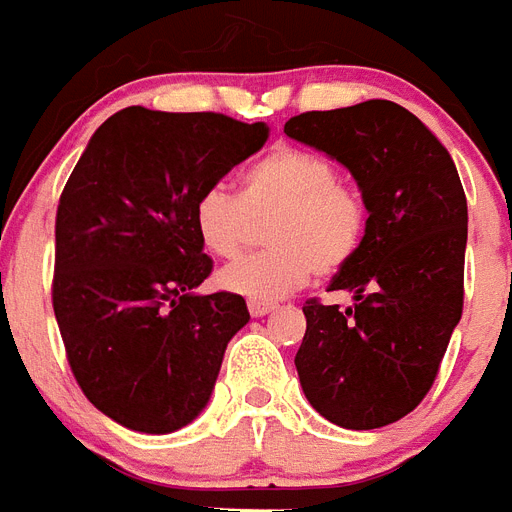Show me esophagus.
<instances>
[{
  "label": "esophagus",
  "instance_id": "34e87169",
  "mask_svg": "<svg viewBox=\"0 0 512 512\" xmlns=\"http://www.w3.org/2000/svg\"><path fill=\"white\" fill-rule=\"evenodd\" d=\"M274 303L269 301H248V311H251V316H266L269 311H274Z\"/></svg>",
  "mask_w": 512,
  "mask_h": 512
}]
</instances>
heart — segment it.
I'll return each mask as SVG.
<instances>
[{"label": "heart", "instance_id": "heart-1", "mask_svg": "<svg viewBox=\"0 0 512 512\" xmlns=\"http://www.w3.org/2000/svg\"><path fill=\"white\" fill-rule=\"evenodd\" d=\"M266 219L272 248L219 274V285L251 301H277L314 274L345 269L369 230V204L327 156L277 146L240 175L238 196L209 188L193 206L198 243L222 261L240 259Z\"/></svg>", "mask_w": 512, "mask_h": 512}]
</instances>
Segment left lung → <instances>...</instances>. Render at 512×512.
Returning <instances> with one entry per match:
<instances>
[{"label": "left lung", "mask_w": 512, "mask_h": 512, "mask_svg": "<svg viewBox=\"0 0 512 512\" xmlns=\"http://www.w3.org/2000/svg\"><path fill=\"white\" fill-rule=\"evenodd\" d=\"M285 133L345 164L369 204L361 251L329 282L353 303L303 306V392L342 429L395 424L432 390L463 314L468 204L458 170L395 101L303 112Z\"/></svg>", "instance_id": "8db88e82"}]
</instances>
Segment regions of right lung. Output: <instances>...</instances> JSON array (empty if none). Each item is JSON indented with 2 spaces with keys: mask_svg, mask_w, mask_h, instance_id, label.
Masks as SVG:
<instances>
[{
  "mask_svg": "<svg viewBox=\"0 0 512 512\" xmlns=\"http://www.w3.org/2000/svg\"><path fill=\"white\" fill-rule=\"evenodd\" d=\"M266 135L227 114L128 107L96 130L59 196L52 306L67 363L133 432L170 434L204 411L251 319L240 295L193 293L214 269L193 206Z\"/></svg>",
  "mask_w": 512,
  "mask_h": 512,
  "instance_id": "obj_1",
  "label": "right lung"
}]
</instances>
